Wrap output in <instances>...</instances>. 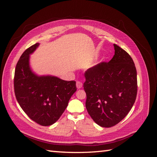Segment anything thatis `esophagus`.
<instances>
[{
  "label": "esophagus",
  "instance_id": "1",
  "mask_svg": "<svg viewBox=\"0 0 157 157\" xmlns=\"http://www.w3.org/2000/svg\"><path fill=\"white\" fill-rule=\"evenodd\" d=\"M76 85H77V88L78 89L81 88L82 86V83L80 81H77V83H76Z\"/></svg>",
  "mask_w": 157,
  "mask_h": 157
}]
</instances>
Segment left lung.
<instances>
[{
	"instance_id": "8db88e82",
	"label": "left lung",
	"mask_w": 157,
	"mask_h": 157,
	"mask_svg": "<svg viewBox=\"0 0 157 157\" xmlns=\"http://www.w3.org/2000/svg\"><path fill=\"white\" fill-rule=\"evenodd\" d=\"M115 55L84 73L86 107L94 121L109 128L120 122L136 101L137 72L131 56L114 44Z\"/></svg>"
}]
</instances>
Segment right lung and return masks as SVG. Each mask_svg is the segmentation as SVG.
<instances>
[{"label":"right lung","instance_id":"1","mask_svg":"<svg viewBox=\"0 0 157 157\" xmlns=\"http://www.w3.org/2000/svg\"><path fill=\"white\" fill-rule=\"evenodd\" d=\"M39 43L28 48L16 64L14 92L18 103L32 121L41 126H50L63 113L72 95L77 91L76 82L52 76L39 77L30 69L29 55Z\"/></svg>","mask_w":157,"mask_h":157}]
</instances>
